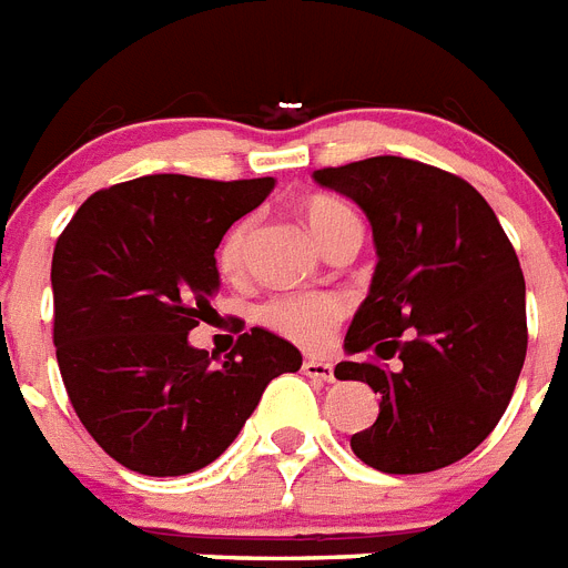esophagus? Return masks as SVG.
<instances>
[{"label":"esophagus","instance_id":"1","mask_svg":"<svg viewBox=\"0 0 568 568\" xmlns=\"http://www.w3.org/2000/svg\"><path fill=\"white\" fill-rule=\"evenodd\" d=\"M302 372H305L307 378H316V381H334V366L328 361H320V357H307L302 363Z\"/></svg>","mask_w":568,"mask_h":568}]
</instances>
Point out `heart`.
Masks as SVG:
<instances>
[{
    "instance_id": "b5f03b06",
    "label": "heart",
    "mask_w": 568,
    "mask_h": 568,
    "mask_svg": "<svg viewBox=\"0 0 568 568\" xmlns=\"http://www.w3.org/2000/svg\"><path fill=\"white\" fill-rule=\"evenodd\" d=\"M305 220L311 225L313 237L320 240V246H325V240L339 225H346L357 216L337 199L316 196L305 205ZM248 234H252V220H240L222 237L220 252H216L222 275L234 278V275L243 272ZM257 316H261L266 328H272L281 337L293 339V343L305 348H320L328 343L339 320L346 316V302L337 293H320V290H313V293H281V296H272L270 302H263Z\"/></svg>"
}]
</instances>
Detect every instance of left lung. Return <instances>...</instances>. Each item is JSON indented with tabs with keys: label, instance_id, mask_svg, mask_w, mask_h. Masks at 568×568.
<instances>
[{
	"label": "left lung",
	"instance_id": "obj_1",
	"mask_svg": "<svg viewBox=\"0 0 568 568\" xmlns=\"http://www.w3.org/2000/svg\"><path fill=\"white\" fill-rule=\"evenodd\" d=\"M313 179L363 207L378 248L346 352L402 361L396 372L337 363L339 381L381 393L378 419L352 437V452L387 475L457 464L505 416L528 352L516 248L469 181L428 163L381 155Z\"/></svg>",
	"mask_w": 568,
	"mask_h": 568
}]
</instances>
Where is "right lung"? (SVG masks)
<instances>
[{
  "mask_svg": "<svg viewBox=\"0 0 568 568\" xmlns=\"http://www.w3.org/2000/svg\"><path fill=\"white\" fill-rule=\"evenodd\" d=\"M272 179L143 175L99 190L52 255L54 355L81 425L125 469L172 478L213 464L263 389L302 355L266 328L213 363L187 334L213 311V252Z\"/></svg>",
  "mask_w": 568,
  "mask_h": 568,
  "instance_id": "obj_1",
  "label": "right lung"
}]
</instances>
